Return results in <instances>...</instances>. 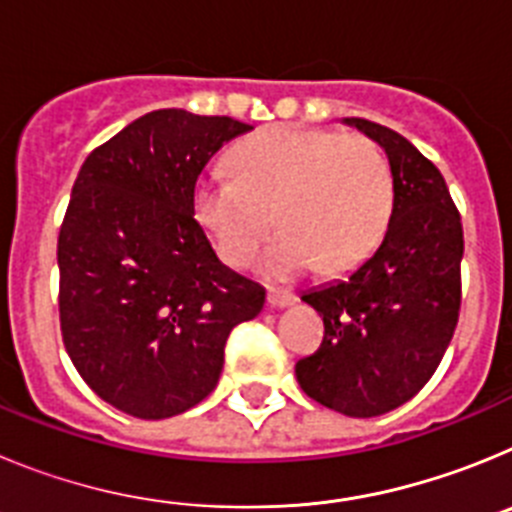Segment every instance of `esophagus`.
Returning <instances> with one entry per match:
<instances>
[{
	"mask_svg": "<svg viewBox=\"0 0 512 512\" xmlns=\"http://www.w3.org/2000/svg\"><path fill=\"white\" fill-rule=\"evenodd\" d=\"M297 297L292 295V292H284V289H269V295H266V305L271 307V310H282V307H289L295 305Z\"/></svg>",
	"mask_w": 512,
	"mask_h": 512,
	"instance_id": "1",
	"label": "esophagus"
}]
</instances>
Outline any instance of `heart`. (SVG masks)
Segmentation results:
<instances>
[{"label":"heart","mask_w":512,"mask_h":512,"mask_svg":"<svg viewBox=\"0 0 512 512\" xmlns=\"http://www.w3.org/2000/svg\"><path fill=\"white\" fill-rule=\"evenodd\" d=\"M233 174L197 179L192 207L228 266L253 259L274 223L279 233L261 269L289 279L318 269L338 277L382 241L392 215V171L377 143L361 135L274 125L230 153Z\"/></svg>","instance_id":"b5f03b06"}]
</instances>
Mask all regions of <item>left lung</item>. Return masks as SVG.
Wrapping results in <instances>:
<instances>
[{
    "label": "left lung",
    "mask_w": 512,
    "mask_h": 512,
    "mask_svg": "<svg viewBox=\"0 0 512 512\" xmlns=\"http://www.w3.org/2000/svg\"><path fill=\"white\" fill-rule=\"evenodd\" d=\"M387 153L392 215L377 251L346 282L310 289L325 336L295 374L307 397L374 418L418 395L441 364L461 307L464 230L441 171L395 130L346 117Z\"/></svg>",
    "instance_id": "1"
}]
</instances>
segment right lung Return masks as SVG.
Returning <instances> with one entry per match:
<instances>
[{
  "label": "right lung",
  "mask_w": 512,
  "mask_h": 512,
  "mask_svg": "<svg viewBox=\"0 0 512 512\" xmlns=\"http://www.w3.org/2000/svg\"><path fill=\"white\" fill-rule=\"evenodd\" d=\"M233 117L156 110L94 148L58 233L63 346L112 408L161 420L215 390L230 330L266 289L220 264L192 192Z\"/></svg>",
  "instance_id": "right-lung-1"
}]
</instances>
